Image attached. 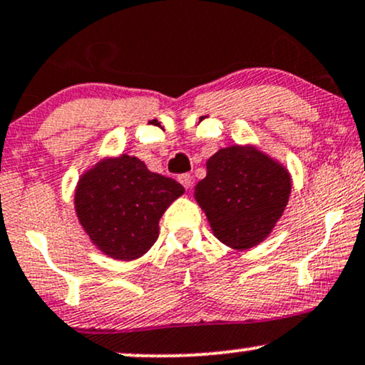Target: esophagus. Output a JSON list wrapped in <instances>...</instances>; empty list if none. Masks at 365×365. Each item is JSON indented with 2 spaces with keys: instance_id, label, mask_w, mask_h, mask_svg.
Wrapping results in <instances>:
<instances>
[{
  "instance_id": "obj_1",
  "label": "esophagus",
  "mask_w": 365,
  "mask_h": 365,
  "mask_svg": "<svg viewBox=\"0 0 365 365\" xmlns=\"http://www.w3.org/2000/svg\"><path fill=\"white\" fill-rule=\"evenodd\" d=\"M178 180H180V183H182V185L187 188V190H188V188L192 187V175H190V173H183V175H180Z\"/></svg>"
}]
</instances>
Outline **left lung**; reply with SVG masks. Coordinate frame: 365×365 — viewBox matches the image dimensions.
Listing matches in <instances>:
<instances>
[{
    "label": "left lung",
    "mask_w": 365,
    "mask_h": 365,
    "mask_svg": "<svg viewBox=\"0 0 365 365\" xmlns=\"http://www.w3.org/2000/svg\"><path fill=\"white\" fill-rule=\"evenodd\" d=\"M207 175L195 185V200L214 236L235 250H248L270 235L291 195L287 168L252 144L219 149Z\"/></svg>",
    "instance_id": "obj_1"
}]
</instances>
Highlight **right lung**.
Here are the masks:
<instances>
[{"instance_id": "1", "label": "right lung", "mask_w": 365, "mask_h": 365, "mask_svg": "<svg viewBox=\"0 0 365 365\" xmlns=\"http://www.w3.org/2000/svg\"><path fill=\"white\" fill-rule=\"evenodd\" d=\"M185 188L153 173L135 156L105 158L81 175L74 209L100 252L115 260L143 257L160 235V219Z\"/></svg>"}]
</instances>
